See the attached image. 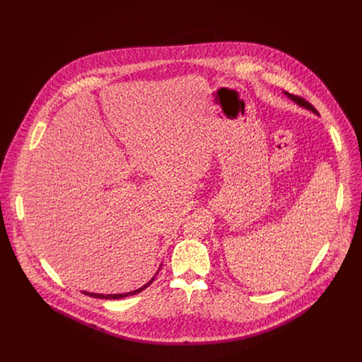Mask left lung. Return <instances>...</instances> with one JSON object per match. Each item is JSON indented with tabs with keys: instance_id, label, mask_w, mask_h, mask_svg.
<instances>
[{
	"instance_id": "left-lung-1",
	"label": "left lung",
	"mask_w": 362,
	"mask_h": 362,
	"mask_svg": "<svg viewBox=\"0 0 362 362\" xmlns=\"http://www.w3.org/2000/svg\"><path fill=\"white\" fill-rule=\"evenodd\" d=\"M288 94V97H291V100H293L295 103H298L299 106H302V107H306L308 110H313L314 113H318L317 112V109L311 105V103H308L303 97H299V95H295V94H289V93H286Z\"/></svg>"
}]
</instances>
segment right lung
Masks as SVG:
<instances>
[{"mask_svg":"<svg viewBox=\"0 0 362 362\" xmlns=\"http://www.w3.org/2000/svg\"><path fill=\"white\" fill-rule=\"evenodd\" d=\"M154 281V278H151V281H148L146 285H143L141 288L133 291V292H127V293H117V295H101V293H90V292H84L86 295L88 296H93V298H100V299H122V298H126V296H130V295H136L139 292H141L143 289H146L151 282Z\"/></svg>","mask_w":362,"mask_h":362,"instance_id":"obj_1","label":"right lung"}]
</instances>
